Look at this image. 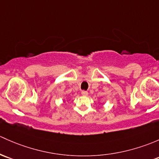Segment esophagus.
I'll use <instances>...</instances> for the list:
<instances>
[{"label": "esophagus", "instance_id": "obj_1", "mask_svg": "<svg viewBox=\"0 0 159 159\" xmlns=\"http://www.w3.org/2000/svg\"><path fill=\"white\" fill-rule=\"evenodd\" d=\"M81 94H82L83 96H88V91H81Z\"/></svg>", "mask_w": 159, "mask_h": 159}]
</instances>
